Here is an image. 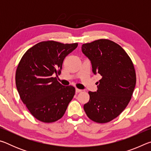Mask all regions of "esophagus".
<instances>
[{"label": "esophagus", "mask_w": 151, "mask_h": 151, "mask_svg": "<svg viewBox=\"0 0 151 151\" xmlns=\"http://www.w3.org/2000/svg\"><path fill=\"white\" fill-rule=\"evenodd\" d=\"M75 91H76V93H78L82 91V90H81V89H78V88H76Z\"/></svg>", "instance_id": "34e87169"}]
</instances>
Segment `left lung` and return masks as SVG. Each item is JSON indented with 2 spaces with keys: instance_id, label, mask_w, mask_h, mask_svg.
<instances>
[{
  "instance_id": "8db88e82",
  "label": "left lung",
  "mask_w": 151,
  "mask_h": 151,
  "mask_svg": "<svg viewBox=\"0 0 151 151\" xmlns=\"http://www.w3.org/2000/svg\"><path fill=\"white\" fill-rule=\"evenodd\" d=\"M82 51L91 60L93 72L101 76L97 91L88 92L90 99L84 110L93 121L106 123L131 101L137 80L134 65L121 46L108 39L83 44Z\"/></svg>"
}]
</instances>
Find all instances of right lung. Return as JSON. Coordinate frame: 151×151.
<instances>
[{
  "instance_id": "add662e5",
  "label": "right lung",
  "mask_w": 151,
  "mask_h": 151,
  "mask_svg": "<svg viewBox=\"0 0 151 151\" xmlns=\"http://www.w3.org/2000/svg\"><path fill=\"white\" fill-rule=\"evenodd\" d=\"M77 46L42 41L30 48L20 59L15 75L17 88L22 103L39 121L50 123L62 118L75 95V88L61 85L57 75L65 58Z\"/></svg>"
}]
</instances>
